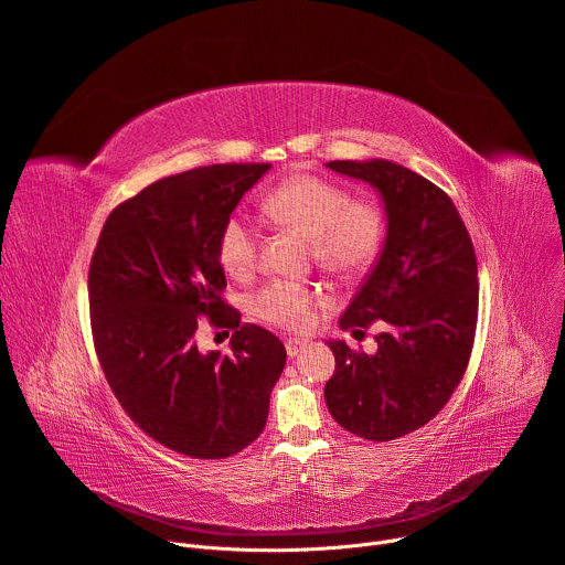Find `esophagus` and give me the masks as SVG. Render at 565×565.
Instances as JSON below:
<instances>
[{
    "label": "esophagus",
    "instance_id": "obj_1",
    "mask_svg": "<svg viewBox=\"0 0 565 565\" xmlns=\"http://www.w3.org/2000/svg\"><path fill=\"white\" fill-rule=\"evenodd\" d=\"M303 347H306V342H301V340H288V342H286V353H288V358H290V360L297 358Z\"/></svg>",
    "mask_w": 565,
    "mask_h": 565
}]
</instances>
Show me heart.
Returning <instances> with one entry per match:
<instances>
[{"label": "heart", "mask_w": 565, "mask_h": 565, "mask_svg": "<svg viewBox=\"0 0 565 565\" xmlns=\"http://www.w3.org/2000/svg\"><path fill=\"white\" fill-rule=\"evenodd\" d=\"M264 212L279 225L310 241L321 268L335 275H358L369 268L386 236L384 212L369 201H351V194L315 177H292L264 196ZM218 262L234 279L253 275L259 255V232L244 214H232L218 232ZM321 295L312 288L277 279L266 284L250 301L257 319L270 327L303 333L315 324Z\"/></svg>", "instance_id": "obj_1"}]
</instances>
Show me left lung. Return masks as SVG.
<instances>
[{
  "instance_id": "obj_1",
  "label": "left lung",
  "mask_w": 565,
  "mask_h": 565,
  "mask_svg": "<svg viewBox=\"0 0 565 565\" xmlns=\"http://www.w3.org/2000/svg\"><path fill=\"white\" fill-rule=\"evenodd\" d=\"M327 168L380 196L386 236L377 264L340 317L342 331L380 324L373 355L327 342L335 373L324 397L347 431L384 443L427 425L469 362L478 317V270L451 199L393 160H333Z\"/></svg>"
}]
</instances>
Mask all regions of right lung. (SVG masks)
<instances>
[{
    "instance_id": "add662e5",
    "label": "right lung",
    "mask_w": 565,
    "mask_h": 565,
    "mask_svg": "<svg viewBox=\"0 0 565 565\" xmlns=\"http://www.w3.org/2000/svg\"><path fill=\"white\" fill-rule=\"evenodd\" d=\"M273 166H207L147 185L120 203L89 268L96 351L129 418L192 458H225L259 438L284 344L244 324L218 292V232ZM232 328L230 356L201 354L198 317Z\"/></svg>"
}]
</instances>
